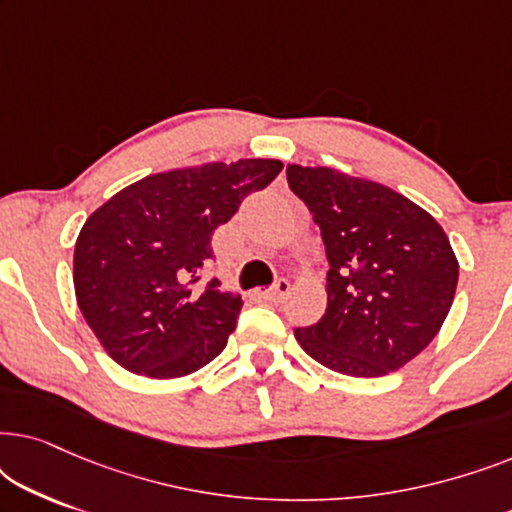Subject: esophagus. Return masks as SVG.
<instances>
[{"label":"esophagus","instance_id":"34e87169","mask_svg":"<svg viewBox=\"0 0 512 512\" xmlns=\"http://www.w3.org/2000/svg\"><path fill=\"white\" fill-rule=\"evenodd\" d=\"M289 291H291V284L286 282V279H277L275 286H270V289L263 291L261 296L265 300H270V303H282V300L289 296Z\"/></svg>","mask_w":512,"mask_h":512}]
</instances>
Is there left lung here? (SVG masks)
<instances>
[{"label":"left lung","mask_w":512,"mask_h":512,"mask_svg":"<svg viewBox=\"0 0 512 512\" xmlns=\"http://www.w3.org/2000/svg\"><path fill=\"white\" fill-rule=\"evenodd\" d=\"M326 244V314L296 328L298 345L335 373L382 377L436 338L459 261L433 216L380 181L335 167H286Z\"/></svg>","instance_id":"left-lung-1"}]
</instances>
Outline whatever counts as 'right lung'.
<instances>
[{"mask_svg": "<svg viewBox=\"0 0 512 512\" xmlns=\"http://www.w3.org/2000/svg\"><path fill=\"white\" fill-rule=\"evenodd\" d=\"M282 167L242 158L149 174L88 216L74 247L76 303L118 366L172 380L223 352L242 298L216 279L193 284L214 258V230Z\"/></svg>", "mask_w": 512, "mask_h": 512, "instance_id": "right-lung-1", "label": "right lung"}]
</instances>
